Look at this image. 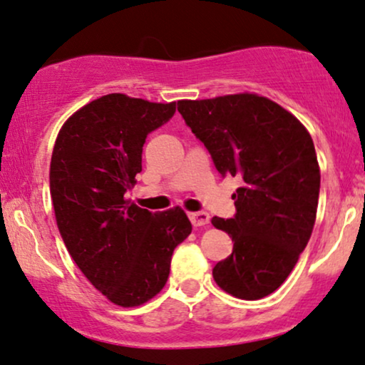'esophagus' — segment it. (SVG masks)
<instances>
[{
  "instance_id": "esophagus-1",
  "label": "esophagus",
  "mask_w": 365,
  "mask_h": 365,
  "mask_svg": "<svg viewBox=\"0 0 365 365\" xmlns=\"http://www.w3.org/2000/svg\"><path fill=\"white\" fill-rule=\"evenodd\" d=\"M188 217H190L192 225H194L195 227L207 226L210 222V216L207 212H204V210H199V212H190L188 214Z\"/></svg>"
}]
</instances>
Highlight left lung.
I'll list each match as a JSON object with an SVG mask.
<instances>
[{"label": "left lung", "mask_w": 365, "mask_h": 365, "mask_svg": "<svg viewBox=\"0 0 365 365\" xmlns=\"http://www.w3.org/2000/svg\"><path fill=\"white\" fill-rule=\"evenodd\" d=\"M178 112L222 177H238L236 216L212 217L235 241L214 267L222 291L257 301L277 291L308 245L319 197V165L304 125L257 93L178 100Z\"/></svg>", "instance_id": "1"}]
</instances>
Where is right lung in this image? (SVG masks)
<instances>
[{"label":"right lung","instance_id":"right-lung-1","mask_svg":"<svg viewBox=\"0 0 365 365\" xmlns=\"http://www.w3.org/2000/svg\"><path fill=\"white\" fill-rule=\"evenodd\" d=\"M175 108L124 93L100 96L64 122L52 149L51 197L66 248L96 291L122 308L165 287L173 250L192 232L178 205L153 214L125 199L143 170L148 134Z\"/></svg>","mask_w":365,"mask_h":365}]
</instances>
